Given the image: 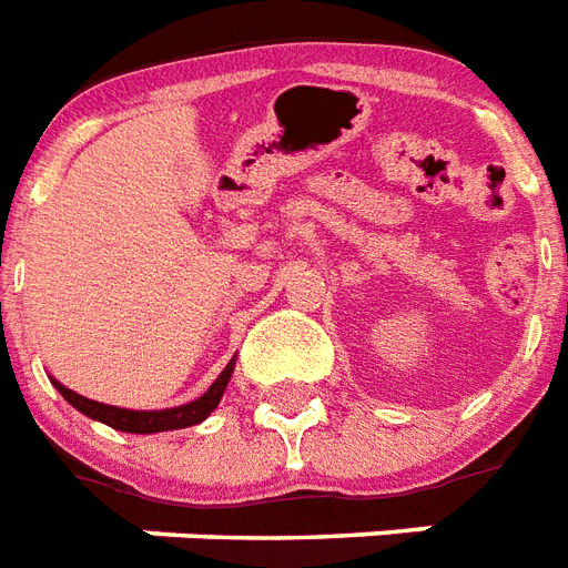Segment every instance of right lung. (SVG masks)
I'll list each match as a JSON object with an SVG mask.
<instances>
[{
	"instance_id": "obj_1",
	"label": "right lung",
	"mask_w": 568,
	"mask_h": 568,
	"mask_svg": "<svg viewBox=\"0 0 568 568\" xmlns=\"http://www.w3.org/2000/svg\"><path fill=\"white\" fill-rule=\"evenodd\" d=\"M231 372H234V361L220 372V378L213 381L207 393L196 398V402H187V405L179 407H166V410H129V407H113V405H102V402H93V398H84L79 393H72L70 387H63L58 381L52 378V384L58 387L67 402H70L75 410H81L90 419L104 422V425H111L116 430H125V434H158V430H175V428H190V425H199V422H205L216 405H220L222 393L229 387Z\"/></svg>"
}]
</instances>
